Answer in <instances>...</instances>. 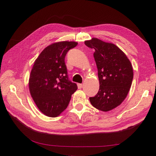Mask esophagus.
<instances>
[{"label": "esophagus", "mask_w": 156, "mask_h": 156, "mask_svg": "<svg viewBox=\"0 0 156 156\" xmlns=\"http://www.w3.org/2000/svg\"><path fill=\"white\" fill-rule=\"evenodd\" d=\"M83 87V84H78V89H81L82 87Z\"/></svg>", "instance_id": "obj_1"}]
</instances>
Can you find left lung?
Here are the masks:
<instances>
[{"label": "left lung", "mask_w": 156, "mask_h": 156, "mask_svg": "<svg viewBox=\"0 0 156 156\" xmlns=\"http://www.w3.org/2000/svg\"><path fill=\"white\" fill-rule=\"evenodd\" d=\"M94 49L100 87L91 104L102 112H108L122 103L127 96L133 78L131 62L122 50L114 44L94 38L84 41Z\"/></svg>", "instance_id": "1"}]
</instances>
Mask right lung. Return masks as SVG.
Returning a JSON list of instances; mask_svg holds the SVG:
<instances>
[{
  "label": "right lung",
  "mask_w": 156,
  "mask_h": 156,
  "mask_svg": "<svg viewBox=\"0 0 156 156\" xmlns=\"http://www.w3.org/2000/svg\"><path fill=\"white\" fill-rule=\"evenodd\" d=\"M76 42L50 44L34 62L29 80L31 96L39 110L49 117H56L67 107L77 84L68 77L65 58Z\"/></svg>",
  "instance_id": "add662e5"
}]
</instances>
